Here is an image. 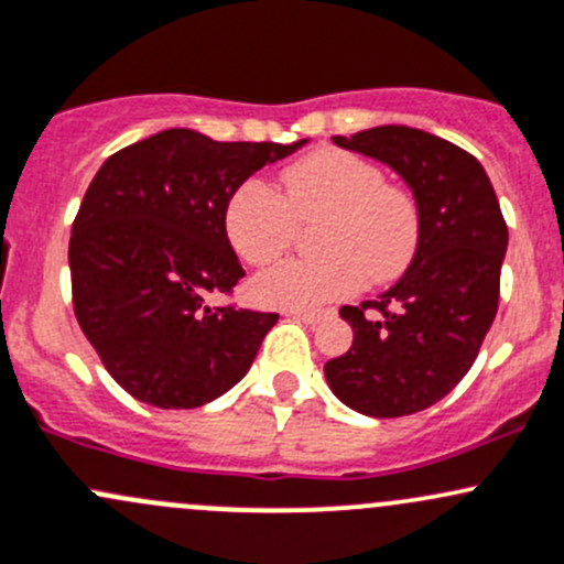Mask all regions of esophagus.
I'll list each match as a JSON object with an SVG mask.
<instances>
[{
  "label": "esophagus",
  "mask_w": 564,
  "mask_h": 564,
  "mask_svg": "<svg viewBox=\"0 0 564 564\" xmlns=\"http://www.w3.org/2000/svg\"><path fill=\"white\" fill-rule=\"evenodd\" d=\"M289 318H297V322H305V324H316L322 322L324 313L322 311H286Z\"/></svg>",
  "instance_id": "esophagus-1"
}]
</instances>
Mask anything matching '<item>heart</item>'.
Segmentation results:
<instances>
[{
    "label": "heart",
    "mask_w": 564,
    "mask_h": 564,
    "mask_svg": "<svg viewBox=\"0 0 564 564\" xmlns=\"http://www.w3.org/2000/svg\"><path fill=\"white\" fill-rule=\"evenodd\" d=\"M313 248L324 257L283 262L253 281V297L272 307H316L351 297L365 281H394L419 246L416 199L389 186L378 164L357 153L316 151L283 170V197L246 181L229 197L224 224L248 264H272L292 246L297 221H316Z\"/></svg>",
    "instance_id": "obj_1"
}]
</instances>
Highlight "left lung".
Wrapping results in <instances>:
<instances>
[{"instance_id": "left-lung-1", "label": "left lung", "mask_w": 564, "mask_h": 564, "mask_svg": "<svg viewBox=\"0 0 564 564\" xmlns=\"http://www.w3.org/2000/svg\"><path fill=\"white\" fill-rule=\"evenodd\" d=\"M332 142L394 170L413 192L422 229L394 286L340 307L354 343L324 376L351 411L411 416L443 400L476 361L500 300L508 227L489 175L454 142L411 127Z\"/></svg>"}]
</instances>
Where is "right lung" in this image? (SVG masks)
Returning a JSON list of instances; mask_svg holds the SVG:
<instances>
[{
    "label": "right lung",
    "mask_w": 564,
    "mask_h": 564,
    "mask_svg": "<svg viewBox=\"0 0 564 564\" xmlns=\"http://www.w3.org/2000/svg\"><path fill=\"white\" fill-rule=\"evenodd\" d=\"M305 142H216L164 129L94 175L69 237L75 316L134 400L188 411L251 370L278 313L207 302L246 275L224 213L257 170Z\"/></svg>",
    "instance_id": "right-lung-1"
}]
</instances>
